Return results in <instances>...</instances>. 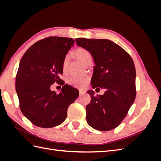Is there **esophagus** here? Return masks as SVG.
<instances>
[{"label": "esophagus", "instance_id": "obj_1", "mask_svg": "<svg viewBox=\"0 0 161 161\" xmlns=\"http://www.w3.org/2000/svg\"><path fill=\"white\" fill-rule=\"evenodd\" d=\"M84 93H85V91H83V90H79V94H80V95H83Z\"/></svg>", "mask_w": 161, "mask_h": 161}]
</instances>
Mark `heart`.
I'll return each mask as SVG.
<instances>
[{"label": "heart", "instance_id": "obj_1", "mask_svg": "<svg viewBox=\"0 0 161 161\" xmlns=\"http://www.w3.org/2000/svg\"><path fill=\"white\" fill-rule=\"evenodd\" d=\"M75 56L80 61H81L84 64L89 65L92 62V56L89 51L84 49V48H79L75 52ZM68 64H69V56H66L64 61H63V69L65 70ZM88 82V78H80L76 76H71L68 79V83L70 85L73 86L77 88H82L84 87Z\"/></svg>", "mask_w": 161, "mask_h": 161}]
</instances>
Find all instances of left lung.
Returning <instances> with one entry per match:
<instances>
[{"instance_id": "8db88e82", "label": "left lung", "mask_w": 161, "mask_h": 161, "mask_svg": "<svg viewBox=\"0 0 161 161\" xmlns=\"http://www.w3.org/2000/svg\"><path fill=\"white\" fill-rule=\"evenodd\" d=\"M76 44L89 51L95 62L91 79L93 89H105L86 106V121L97 130L109 131L121 124L136 98V69L129 53L109 40L76 38ZM100 88H99L98 87Z\"/></svg>"}]
</instances>
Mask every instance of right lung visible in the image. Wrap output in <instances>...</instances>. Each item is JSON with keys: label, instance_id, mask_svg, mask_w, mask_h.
Returning <instances> with one entry per match:
<instances>
[{"label": "right lung", "instance_id": "right-lung-1", "mask_svg": "<svg viewBox=\"0 0 161 161\" xmlns=\"http://www.w3.org/2000/svg\"><path fill=\"white\" fill-rule=\"evenodd\" d=\"M74 43L73 39L63 37L43 39L29 48L19 63L15 82L19 107L38 127L61 124L69 105L79 97V91L66 84L59 94L50 90L52 84L62 81L59 75L63 73V61Z\"/></svg>", "mask_w": 161, "mask_h": 161}]
</instances>
